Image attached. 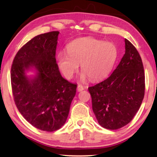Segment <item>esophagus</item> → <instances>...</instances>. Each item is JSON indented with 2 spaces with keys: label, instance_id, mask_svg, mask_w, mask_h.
Listing matches in <instances>:
<instances>
[{
  "label": "esophagus",
  "instance_id": "obj_1",
  "mask_svg": "<svg viewBox=\"0 0 157 157\" xmlns=\"http://www.w3.org/2000/svg\"><path fill=\"white\" fill-rule=\"evenodd\" d=\"M83 90H84V87L82 86V85H78V91L80 92L82 91H83Z\"/></svg>",
  "mask_w": 157,
  "mask_h": 157
}]
</instances>
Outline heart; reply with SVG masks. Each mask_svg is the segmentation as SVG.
I'll return each mask as SVG.
<instances>
[{
    "mask_svg": "<svg viewBox=\"0 0 157 157\" xmlns=\"http://www.w3.org/2000/svg\"><path fill=\"white\" fill-rule=\"evenodd\" d=\"M118 55V48L114 44L87 36L68 44L67 52H58L57 61L66 78H72L80 63L82 79L89 77L91 80H99L111 73Z\"/></svg>",
    "mask_w": 157,
    "mask_h": 157,
    "instance_id": "b5f03b06",
    "label": "heart"
}]
</instances>
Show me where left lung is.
I'll return each instance as SVG.
<instances>
[{
  "mask_svg": "<svg viewBox=\"0 0 157 157\" xmlns=\"http://www.w3.org/2000/svg\"><path fill=\"white\" fill-rule=\"evenodd\" d=\"M125 53L111 75L89 87L92 108L104 128L118 129L130 123L145 95V73L141 57L131 42L124 39Z\"/></svg>",
  "mask_w": 157,
  "mask_h": 157,
  "instance_id": "left-lung-1",
  "label": "left lung"
}]
</instances>
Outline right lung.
Wrapping results in <instances>:
<instances>
[{
    "label": "right lung",
    "mask_w": 157,
    "mask_h": 157,
    "mask_svg": "<svg viewBox=\"0 0 157 157\" xmlns=\"http://www.w3.org/2000/svg\"><path fill=\"white\" fill-rule=\"evenodd\" d=\"M58 31L39 34L18 50L11 68L12 94L17 107L36 128L54 132L65 124L77 84L62 78L56 63ZM37 71L33 78L25 71Z\"/></svg>",
    "instance_id": "right-lung-1"
}]
</instances>
